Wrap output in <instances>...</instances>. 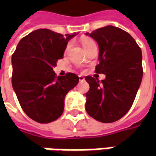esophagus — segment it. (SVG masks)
Listing matches in <instances>:
<instances>
[{
	"instance_id": "esophagus-1",
	"label": "esophagus",
	"mask_w": 156,
	"mask_h": 156,
	"mask_svg": "<svg viewBox=\"0 0 156 156\" xmlns=\"http://www.w3.org/2000/svg\"><path fill=\"white\" fill-rule=\"evenodd\" d=\"M78 78H79V81H81V82L84 81V78H83V76H81V75H80V76H78Z\"/></svg>"
}]
</instances>
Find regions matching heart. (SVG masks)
Wrapping results in <instances>:
<instances>
[{
    "instance_id": "heart-1",
    "label": "heart",
    "mask_w": 156,
    "mask_h": 156,
    "mask_svg": "<svg viewBox=\"0 0 156 156\" xmlns=\"http://www.w3.org/2000/svg\"><path fill=\"white\" fill-rule=\"evenodd\" d=\"M82 44H83V48L85 49H87L88 48H89L90 46H92V45H94L95 42L92 39H89V38H84L82 40ZM68 49V46L67 47V50Z\"/></svg>"
}]
</instances>
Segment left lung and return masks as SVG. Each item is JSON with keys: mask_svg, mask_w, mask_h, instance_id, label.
<instances>
[{"mask_svg": "<svg viewBox=\"0 0 156 156\" xmlns=\"http://www.w3.org/2000/svg\"><path fill=\"white\" fill-rule=\"evenodd\" d=\"M98 45V63L95 72L105 74L104 80L86 76L89 84L85 108L88 115L103 123L119 120L134 103L140 86L142 52L128 32L114 27L85 33Z\"/></svg>", "mask_w": 156, "mask_h": 156, "instance_id": "1", "label": "left lung"}]
</instances>
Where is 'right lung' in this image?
Instances as JSON below:
<instances>
[{
  "mask_svg": "<svg viewBox=\"0 0 156 156\" xmlns=\"http://www.w3.org/2000/svg\"><path fill=\"white\" fill-rule=\"evenodd\" d=\"M78 33L63 36L37 29L19 41L12 57V88L23 111L33 120L48 124L58 119L65 96L78 84L74 73L57 77L53 71L68 42Z\"/></svg>",
  "mask_w": 156,
  "mask_h": 156,
  "instance_id": "1",
  "label": "right lung"
}]
</instances>
